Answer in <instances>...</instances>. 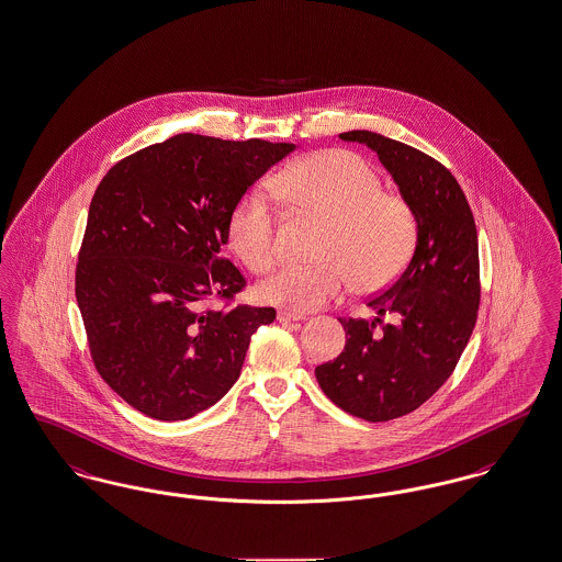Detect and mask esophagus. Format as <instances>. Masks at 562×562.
Here are the masks:
<instances>
[{
  "label": "esophagus",
  "mask_w": 562,
  "mask_h": 562,
  "mask_svg": "<svg viewBox=\"0 0 562 562\" xmlns=\"http://www.w3.org/2000/svg\"><path fill=\"white\" fill-rule=\"evenodd\" d=\"M299 321H305V316H301V314H296V312H291V310H280V312H278V322Z\"/></svg>",
  "instance_id": "1"
}]
</instances>
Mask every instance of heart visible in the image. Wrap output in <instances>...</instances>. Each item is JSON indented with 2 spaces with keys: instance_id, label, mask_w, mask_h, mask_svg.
Instances as JSON below:
<instances>
[{
  "instance_id": "1",
  "label": "heart",
  "mask_w": 562,
  "mask_h": 562,
  "mask_svg": "<svg viewBox=\"0 0 562 562\" xmlns=\"http://www.w3.org/2000/svg\"><path fill=\"white\" fill-rule=\"evenodd\" d=\"M276 195L294 213L326 221L318 266H282L259 282L257 294L291 312H314L335 301L351 280L373 293L408 263L417 223L408 202L383 191L381 177L360 156L333 149L289 164L273 179ZM227 236L244 266L263 273L278 259V216L259 189L244 193L229 214Z\"/></svg>"
}]
</instances>
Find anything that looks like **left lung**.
<instances>
[{
    "instance_id": "8db88e82",
    "label": "left lung",
    "mask_w": 562,
    "mask_h": 562,
    "mask_svg": "<svg viewBox=\"0 0 562 562\" xmlns=\"http://www.w3.org/2000/svg\"><path fill=\"white\" fill-rule=\"evenodd\" d=\"M339 138L379 156L415 214L417 246L401 278L367 303L374 321L339 318L346 348L316 367V379L349 415L390 422L434 396L470 341L481 303L479 234L465 193L440 161L369 131ZM385 313L400 322L383 325Z\"/></svg>"
}]
</instances>
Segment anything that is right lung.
Segmentation results:
<instances>
[{
  "label": "right lung",
  "instance_id": "1",
  "mask_svg": "<svg viewBox=\"0 0 562 562\" xmlns=\"http://www.w3.org/2000/svg\"><path fill=\"white\" fill-rule=\"evenodd\" d=\"M293 143L183 133L117 161L90 202L76 296L97 371L133 408L183 422L240 376L273 307L229 303L246 280L221 257L229 214Z\"/></svg>",
  "mask_w": 562,
  "mask_h": 562
}]
</instances>
